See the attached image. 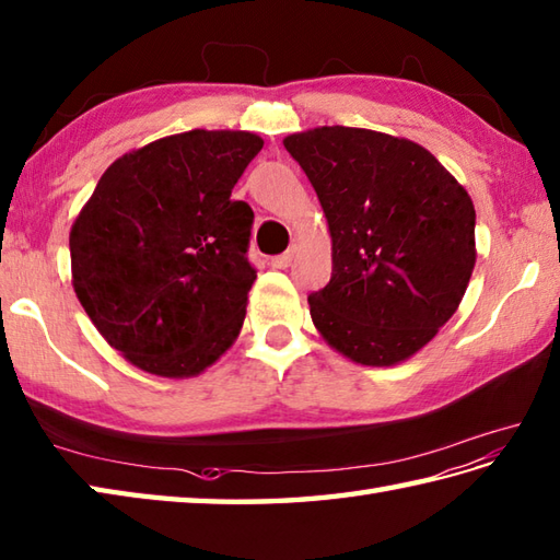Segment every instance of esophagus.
Returning a JSON list of instances; mask_svg holds the SVG:
<instances>
[{
  "mask_svg": "<svg viewBox=\"0 0 560 560\" xmlns=\"http://www.w3.org/2000/svg\"><path fill=\"white\" fill-rule=\"evenodd\" d=\"M294 256H296V246H290L288 250H284V254H280V256H276V258H270V266H272V268H278V270L290 268V266H292V260H294Z\"/></svg>",
  "mask_w": 560,
  "mask_h": 560,
  "instance_id": "obj_1",
  "label": "esophagus"
}]
</instances>
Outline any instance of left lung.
Here are the masks:
<instances>
[{"label": "left lung", "instance_id": "left-lung-1", "mask_svg": "<svg viewBox=\"0 0 560 560\" xmlns=\"http://www.w3.org/2000/svg\"><path fill=\"white\" fill-rule=\"evenodd\" d=\"M314 186L334 272L310 294L330 348L372 368L408 360L450 322L476 264V210L425 147L362 128L284 137Z\"/></svg>", "mask_w": 560, "mask_h": 560}]
</instances>
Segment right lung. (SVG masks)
Returning a JSON list of instances; mask_svg holds the SVG:
<instances>
[{
  "mask_svg": "<svg viewBox=\"0 0 560 560\" xmlns=\"http://www.w3.org/2000/svg\"><path fill=\"white\" fill-rule=\"evenodd\" d=\"M260 147L242 130L164 137L113 162L74 220V292L135 368L198 374L242 330L254 210L232 188Z\"/></svg>",
  "mask_w": 560,
  "mask_h": 560,
  "instance_id": "1",
  "label": "right lung"
}]
</instances>
